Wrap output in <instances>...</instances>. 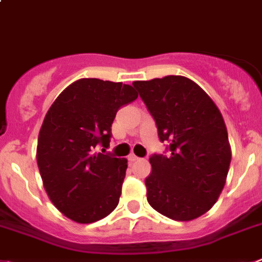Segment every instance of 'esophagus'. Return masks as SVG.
<instances>
[{
    "mask_svg": "<svg viewBox=\"0 0 262 262\" xmlns=\"http://www.w3.org/2000/svg\"><path fill=\"white\" fill-rule=\"evenodd\" d=\"M127 160H128L129 162H136V161H139V160H140V158L136 157L135 155H129L128 157H127Z\"/></svg>",
    "mask_w": 262,
    "mask_h": 262,
    "instance_id": "esophagus-1",
    "label": "esophagus"
}]
</instances>
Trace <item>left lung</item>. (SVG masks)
I'll use <instances>...</instances> for the list:
<instances>
[{
  "instance_id": "obj_1",
  "label": "left lung",
  "mask_w": 262,
  "mask_h": 262,
  "mask_svg": "<svg viewBox=\"0 0 262 262\" xmlns=\"http://www.w3.org/2000/svg\"><path fill=\"white\" fill-rule=\"evenodd\" d=\"M156 121L169 156L153 155L145 179L153 209L174 221H192L212 208L226 183L231 148L224 117L191 79L169 75L133 83Z\"/></svg>"
}]
</instances>
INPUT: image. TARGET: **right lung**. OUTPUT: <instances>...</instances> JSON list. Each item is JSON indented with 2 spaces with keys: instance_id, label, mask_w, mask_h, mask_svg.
<instances>
[{
  "instance_id": "right-lung-1",
  "label": "right lung",
  "mask_w": 262,
  "mask_h": 262,
  "mask_svg": "<svg viewBox=\"0 0 262 262\" xmlns=\"http://www.w3.org/2000/svg\"><path fill=\"white\" fill-rule=\"evenodd\" d=\"M133 85L84 78L64 88L48 110L36 160L57 209L78 224H92L117 208L127 160L96 152L109 147L119 107L135 101Z\"/></svg>"
}]
</instances>
